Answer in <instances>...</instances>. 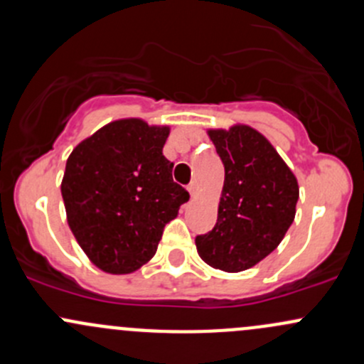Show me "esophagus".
Instances as JSON below:
<instances>
[{"instance_id": "esophagus-1", "label": "esophagus", "mask_w": 364, "mask_h": 364, "mask_svg": "<svg viewBox=\"0 0 364 364\" xmlns=\"http://www.w3.org/2000/svg\"><path fill=\"white\" fill-rule=\"evenodd\" d=\"M188 192H190V195H192V197H195V195L198 193V183L197 181H192L188 185Z\"/></svg>"}]
</instances>
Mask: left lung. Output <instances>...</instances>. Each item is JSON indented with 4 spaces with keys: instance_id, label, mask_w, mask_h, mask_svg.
<instances>
[{
    "instance_id": "8db88e82",
    "label": "left lung",
    "mask_w": 364,
    "mask_h": 364,
    "mask_svg": "<svg viewBox=\"0 0 364 364\" xmlns=\"http://www.w3.org/2000/svg\"><path fill=\"white\" fill-rule=\"evenodd\" d=\"M225 166L218 221L195 239L208 265L242 272L269 256L291 227L300 190L293 171L263 134L250 125L209 129Z\"/></svg>"
}]
</instances>
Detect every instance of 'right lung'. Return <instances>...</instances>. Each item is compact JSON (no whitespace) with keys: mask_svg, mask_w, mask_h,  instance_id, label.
Returning <instances> with one entry per match:
<instances>
[{"mask_svg":"<svg viewBox=\"0 0 364 364\" xmlns=\"http://www.w3.org/2000/svg\"><path fill=\"white\" fill-rule=\"evenodd\" d=\"M167 125L109 122L71 151L60 193L76 242L106 274H132L155 256L164 227L190 195L164 156Z\"/></svg>","mask_w":364,"mask_h":364,"instance_id":"obj_1","label":"right lung"}]
</instances>
